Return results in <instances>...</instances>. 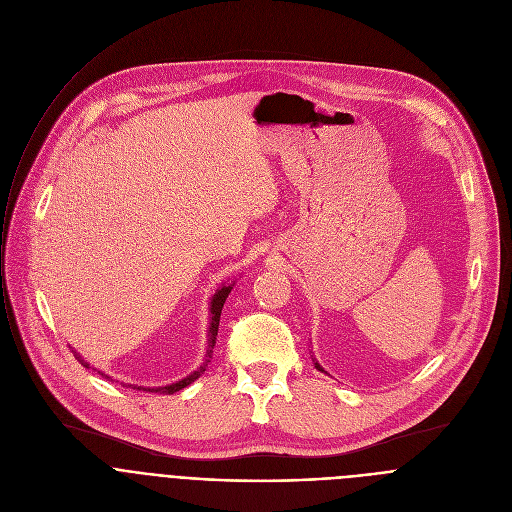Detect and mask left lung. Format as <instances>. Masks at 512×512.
<instances>
[{"label":"left lung","mask_w":512,"mask_h":512,"mask_svg":"<svg viewBox=\"0 0 512 512\" xmlns=\"http://www.w3.org/2000/svg\"><path fill=\"white\" fill-rule=\"evenodd\" d=\"M314 364H316V369H318V371H324V369L320 367V364H318V362H314Z\"/></svg>","instance_id":"8db88e82"}]
</instances>
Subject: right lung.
Segmentation results:
<instances>
[{"mask_svg": "<svg viewBox=\"0 0 512 512\" xmlns=\"http://www.w3.org/2000/svg\"><path fill=\"white\" fill-rule=\"evenodd\" d=\"M231 289H233V283H223L221 287L216 289V294L212 296V300H210V326H208V348H206V356H204V362L200 364V367L194 371V373H190L188 377H184V379H180V381H176V383H172V385H166V387H137V385H127V387H133V389H137V391H150V393H160V395H172V393H176V391H180V389H184V387H188L190 383H194L204 371H206V367H208V362H210V354H212V348H214V342H216V334H218V322H221V312H223V306H225V302H227V298H229V294H231ZM75 356L79 358V362L83 364V367H87V369H91L89 367V362H85L83 360V356L81 354H77L75 352ZM103 375V373H101ZM103 377H107V375H103ZM109 379V377H107Z\"/></svg>", "mask_w": 512, "mask_h": 512, "instance_id": "add662e5", "label": "right lung"}]
</instances>
